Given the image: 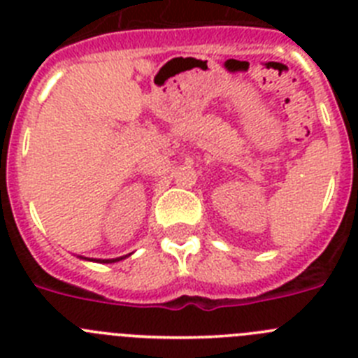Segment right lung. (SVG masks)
Wrapping results in <instances>:
<instances>
[{"instance_id":"right-lung-1","label":"right lung","mask_w":358,"mask_h":358,"mask_svg":"<svg viewBox=\"0 0 358 358\" xmlns=\"http://www.w3.org/2000/svg\"><path fill=\"white\" fill-rule=\"evenodd\" d=\"M122 260V258H116V260H102V264H110V262H118Z\"/></svg>"}]
</instances>
